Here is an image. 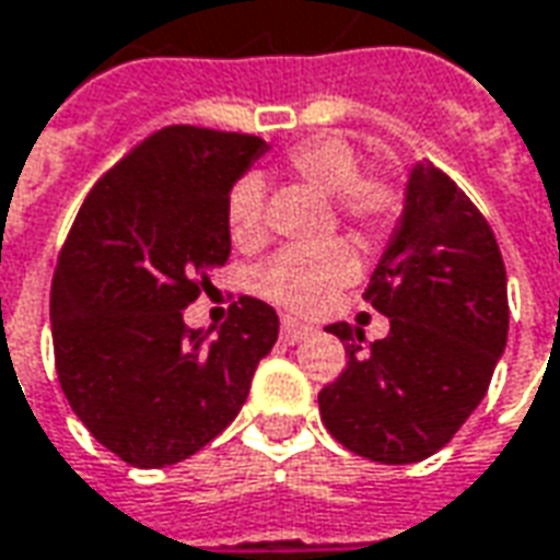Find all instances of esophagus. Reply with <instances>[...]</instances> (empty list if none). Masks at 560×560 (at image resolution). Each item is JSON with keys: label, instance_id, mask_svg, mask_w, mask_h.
I'll return each mask as SVG.
<instances>
[{"label": "esophagus", "instance_id": "34e87169", "mask_svg": "<svg viewBox=\"0 0 560 560\" xmlns=\"http://www.w3.org/2000/svg\"><path fill=\"white\" fill-rule=\"evenodd\" d=\"M308 334H312V327H306V324H300V320H293V318L281 320V339H284L288 346H293V342H300V339H306Z\"/></svg>", "mask_w": 560, "mask_h": 560}]
</instances>
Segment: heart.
Instances as JSON below:
<instances>
[{
  "instance_id": "obj_1",
  "label": "heart",
  "mask_w": 560,
  "mask_h": 560,
  "mask_svg": "<svg viewBox=\"0 0 560 560\" xmlns=\"http://www.w3.org/2000/svg\"><path fill=\"white\" fill-rule=\"evenodd\" d=\"M284 172L320 197L339 224L363 233L366 240L385 236L400 221L402 190L382 172H361V154L339 136H308L284 154ZM226 236L240 252L267 245L264 185L248 175L226 197ZM361 260L342 240L324 242L308 252H284L257 272V291L279 306L315 315L334 303L346 284L358 279Z\"/></svg>"
}]
</instances>
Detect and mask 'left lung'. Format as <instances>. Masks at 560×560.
<instances>
[{"label":"left lung","mask_w":560,"mask_h":560,"mask_svg":"<svg viewBox=\"0 0 560 560\" xmlns=\"http://www.w3.org/2000/svg\"><path fill=\"white\" fill-rule=\"evenodd\" d=\"M363 300L388 315L390 334L366 346L346 320L327 327L348 363L320 388V421L354 455L416 464L482 402L510 330L494 230L433 163L409 175L400 230Z\"/></svg>","instance_id":"1"}]
</instances>
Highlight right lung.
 Returning a JSON list of instances; mask_svg holds the SVG:
<instances>
[{"label": "right lung", "instance_id": "obj_1", "mask_svg": "<svg viewBox=\"0 0 560 560\" xmlns=\"http://www.w3.org/2000/svg\"><path fill=\"white\" fill-rule=\"evenodd\" d=\"M260 136L163 127L93 185L50 284L60 388L96 443L142 470L197 455L240 416L279 315L240 296L218 336L185 312L230 257L226 197Z\"/></svg>", "mask_w": 560, "mask_h": 560}]
</instances>
